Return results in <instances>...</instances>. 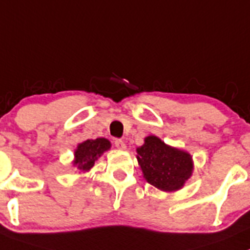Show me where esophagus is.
Listing matches in <instances>:
<instances>
[{
    "instance_id": "obj_1",
    "label": "esophagus",
    "mask_w": 250,
    "mask_h": 250,
    "mask_svg": "<svg viewBox=\"0 0 250 250\" xmlns=\"http://www.w3.org/2000/svg\"><path fill=\"white\" fill-rule=\"evenodd\" d=\"M114 144H115V147L116 148H119V149H125L126 148V145H125V142L123 141V140H115V141H114Z\"/></svg>"
}]
</instances>
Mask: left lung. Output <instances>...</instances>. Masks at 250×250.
Here are the masks:
<instances>
[{
    "mask_svg": "<svg viewBox=\"0 0 250 250\" xmlns=\"http://www.w3.org/2000/svg\"><path fill=\"white\" fill-rule=\"evenodd\" d=\"M136 152L146 182L162 191H178L192 175L191 154L169 146L154 135L145 137L144 145L137 147Z\"/></svg>",
    "mask_w": 250,
    "mask_h": 250,
    "instance_id": "1",
    "label": "left lung"
}]
</instances>
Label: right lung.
<instances>
[{"instance_id":"add662e5","label":"right lung","mask_w":250,"mask_h":250,"mask_svg":"<svg viewBox=\"0 0 250 250\" xmlns=\"http://www.w3.org/2000/svg\"><path fill=\"white\" fill-rule=\"evenodd\" d=\"M111 147L110 141L104 137H98L96 140H85L77 145L75 149V158L72 161V167L80 173L89 172L94 166V162Z\"/></svg>"}]
</instances>
